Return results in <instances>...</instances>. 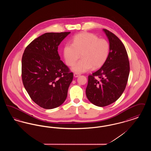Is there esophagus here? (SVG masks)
I'll return each instance as SVG.
<instances>
[{"label": "esophagus", "instance_id": "obj_1", "mask_svg": "<svg viewBox=\"0 0 151 151\" xmlns=\"http://www.w3.org/2000/svg\"><path fill=\"white\" fill-rule=\"evenodd\" d=\"M73 76H74V77H75V78H77V77H78L79 76H80V73H76V72H75V73H74V74H73Z\"/></svg>", "mask_w": 151, "mask_h": 151}]
</instances>
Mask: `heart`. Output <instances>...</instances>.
Listing matches in <instances>:
<instances>
[{"mask_svg": "<svg viewBox=\"0 0 151 151\" xmlns=\"http://www.w3.org/2000/svg\"><path fill=\"white\" fill-rule=\"evenodd\" d=\"M110 45L108 40L91 33H81L75 36L72 43L65 45L63 55L67 65L71 66L80 57L82 59L72 67L77 73L86 72L92 67L97 69L107 60Z\"/></svg>", "mask_w": 151, "mask_h": 151, "instance_id": "1", "label": "heart"}]
</instances>
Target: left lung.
I'll return each instance as SVG.
<instances>
[{"instance_id":"8db88e82","label":"left lung","mask_w":151,"mask_h":151,"mask_svg":"<svg viewBox=\"0 0 151 151\" xmlns=\"http://www.w3.org/2000/svg\"><path fill=\"white\" fill-rule=\"evenodd\" d=\"M110 45L107 60L97 71L88 76V99L94 105L104 107L114 102L122 95L127 83L129 63L124 45L117 36L104 29Z\"/></svg>"}]
</instances>
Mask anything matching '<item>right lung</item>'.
<instances>
[{
    "label": "right lung",
    "mask_w": 151,
    "mask_h": 151,
    "mask_svg": "<svg viewBox=\"0 0 151 151\" xmlns=\"http://www.w3.org/2000/svg\"><path fill=\"white\" fill-rule=\"evenodd\" d=\"M70 32L46 33L32 41L22 55L23 85L31 99L46 109L65 100L73 74L60 60L58 48Z\"/></svg>",
    "instance_id": "right-lung-1"
}]
</instances>
